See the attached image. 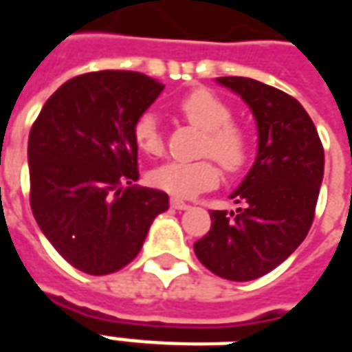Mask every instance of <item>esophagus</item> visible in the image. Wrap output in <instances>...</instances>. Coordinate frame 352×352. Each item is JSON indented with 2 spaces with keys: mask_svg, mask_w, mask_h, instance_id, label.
Instances as JSON below:
<instances>
[{
  "mask_svg": "<svg viewBox=\"0 0 352 352\" xmlns=\"http://www.w3.org/2000/svg\"><path fill=\"white\" fill-rule=\"evenodd\" d=\"M169 206L173 207V209H179V211H183V209H188V204L186 201H183L181 198H171L169 199Z\"/></svg>",
  "mask_w": 352,
  "mask_h": 352,
  "instance_id": "34e87169",
  "label": "esophagus"
}]
</instances>
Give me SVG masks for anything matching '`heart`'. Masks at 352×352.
<instances>
[{
  "label": "heart",
  "mask_w": 352,
  "mask_h": 352,
  "mask_svg": "<svg viewBox=\"0 0 352 352\" xmlns=\"http://www.w3.org/2000/svg\"><path fill=\"white\" fill-rule=\"evenodd\" d=\"M179 113L194 126L207 131L201 153L211 154L228 171H237L249 156V138L243 128L232 122L234 113L226 101L207 88L192 90L177 101ZM133 141L143 154L160 156L164 135L154 111H143L133 122ZM221 179V169L213 158L196 162H169L151 173V183L173 196H196L213 188Z\"/></svg>",
  "instance_id": "heart-1"
}]
</instances>
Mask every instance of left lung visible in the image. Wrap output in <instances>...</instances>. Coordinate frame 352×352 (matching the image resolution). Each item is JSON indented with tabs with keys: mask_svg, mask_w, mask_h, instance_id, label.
Masks as SVG:
<instances>
[{
	"mask_svg": "<svg viewBox=\"0 0 352 352\" xmlns=\"http://www.w3.org/2000/svg\"><path fill=\"white\" fill-rule=\"evenodd\" d=\"M217 82L251 107L258 151L230 196L239 207L213 211L211 230L194 243V252L222 279L252 280L285 262L307 236L324 175V148L292 96L247 77H219Z\"/></svg>",
	"mask_w": 352,
	"mask_h": 352,
	"instance_id": "8db88e82",
	"label": "left lung"
}]
</instances>
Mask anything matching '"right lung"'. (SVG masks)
<instances>
[{"mask_svg": "<svg viewBox=\"0 0 352 352\" xmlns=\"http://www.w3.org/2000/svg\"><path fill=\"white\" fill-rule=\"evenodd\" d=\"M164 85L135 72L73 77L43 105L28 141L30 204L73 267L107 275L130 264L168 194L139 179L131 130Z\"/></svg>", "mask_w": 352, "mask_h": 352, "instance_id": "1", "label": "right lung"}]
</instances>
